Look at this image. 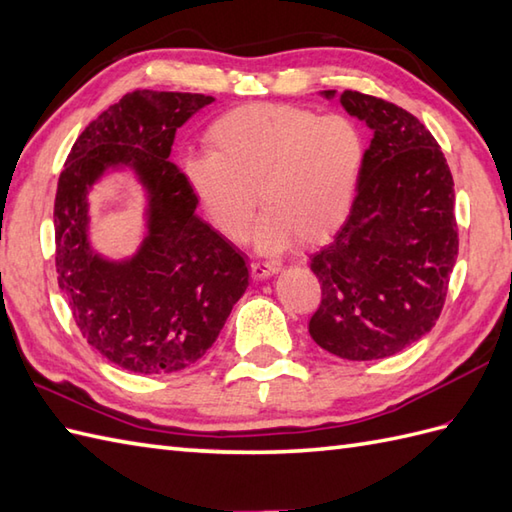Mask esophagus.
I'll return each instance as SVG.
<instances>
[{
  "label": "esophagus",
  "instance_id": "obj_1",
  "mask_svg": "<svg viewBox=\"0 0 512 512\" xmlns=\"http://www.w3.org/2000/svg\"><path fill=\"white\" fill-rule=\"evenodd\" d=\"M249 271H252L254 280H263V278L273 276V273H278L280 267L276 263H263V260H254V263L249 265Z\"/></svg>",
  "mask_w": 512,
  "mask_h": 512
}]
</instances>
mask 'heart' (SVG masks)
I'll use <instances>...</instances> for the list:
<instances>
[{"label": "heart", "mask_w": 512, "mask_h": 512, "mask_svg": "<svg viewBox=\"0 0 512 512\" xmlns=\"http://www.w3.org/2000/svg\"><path fill=\"white\" fill-rule=\"evenodd\" d=\"M206 154L182 162V178L217 234L247 236L258 202L260 252L319 245L350 215L363 167V139L350 119L317 117L286 104H247L217 117Z\"/></svg>", "instance_id": "b5f03b06"}]
</instances>
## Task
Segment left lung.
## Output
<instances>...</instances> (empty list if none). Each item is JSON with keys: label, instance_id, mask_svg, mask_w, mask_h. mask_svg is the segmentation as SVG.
<instances>
[{"label": "left lung", "instance_id": "obj_1", "mask_svg": "<svg viewBox=\"0 0 512 512\" xmlns=\"http://www.w3.org/2000/svg\"><path fill=\"white\" fill-rule=\"evenodd\" d=\"M339 99L373 139L350 217L310 256L321 304L308 332L334 356L378 360L417 343L441 315L458 256L454 180L439 143L410 112L358 91Z\"/></svg>", "mask_w": 512, "mask_h": 512}]
</instances>
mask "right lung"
Listing matches in <instances>:
<instances>
[{
  "label": "right lung",
  "instance_id": "right-lung-1",
  "mask_svg": "<svg viewBox=\"0 0 512 512\" xmlns=\"http://www.w3.org/2000/svg\"><path fill=\"white\" fill-rule=\"evenodd\" d=\"M213 102L199 93L123 95L78 136L58 180L60 291L86 343L143 376L197 363L247 289L243 256L195 215V197L169 160L176 130ZM126 168L146 193V234L132 257L110 261L90 245L88 195Z\"/></svg>",
  "mask_w": 512,
  "mask_h": 512
}]
</instances>
